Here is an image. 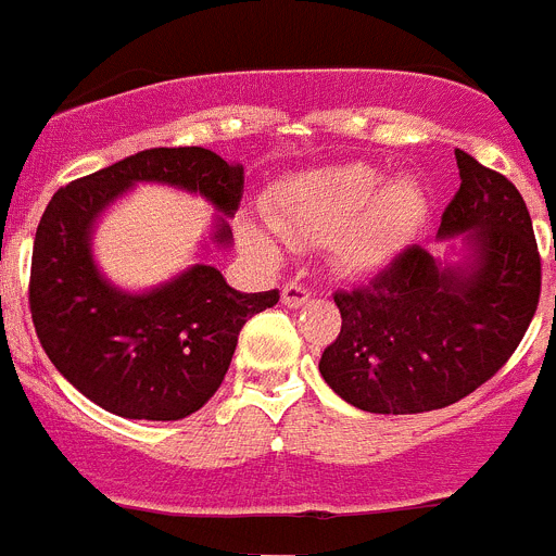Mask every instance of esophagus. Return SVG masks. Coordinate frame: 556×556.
Returning <instances> with one entry per match:
<instances>
[{"label": "esophagus", "mask_w": 556, "mask_h": 556, "mask_svg": "<svg viewBox=\"0 0 556 556\" xmlns=\"http://www.w3.org/2000/svg\"><path fill=\"white\" fill-rule=\"evenodd\" d=\"M308 301H312V292H308L303 283L292 281L281 289V303L287 308H301V306H306Z\"/></svg>", "instance_id": "34e87169"}]
</instances>
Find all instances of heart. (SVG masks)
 I'll return each mask as SVG.
<instances>
[{
	"label": "heart",
	"instance_id": "b5f03b06",
	"mask_svg": "<svg viewBox=\"0 0 556 556\" xmlns=\"http://www.w3.org/2000/svg\"><path fill=\"white\" fill-rule=\"evenodd\" d=\"M426 217V191L415 178L381 184L367 164L320 166L283 180L267 205V219L292 244H331L342 275H372L390 267ZM242 242L264 262L278 244L255 225H242Z\"/></svg>",
	"mask_w": 556,
	"mask_h": 556
}]
</instances>
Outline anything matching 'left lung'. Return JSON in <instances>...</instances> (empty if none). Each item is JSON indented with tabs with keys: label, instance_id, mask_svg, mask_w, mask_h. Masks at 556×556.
Instances as JSON below:
<instances>
[{
	"label": "left lung",
	"instance_id": "obj_1",
	"mask_svg": "<svg viewBox=\"0 0 556 556\" xmlns=\"http://www.w3.org/2000/svg\"><path fill=\"white\" fill-rule=\"evenodd\" d=\"M456 166L462 184L437 236L465 233V262L443 264L412 244L367 287L333 292L342 328L320 372L356 409L417 415L456 404L507 365L538 312L540 253L520 191L465 150Z\"/></svg>",
	"mask_w": 556,
	"mask_h": 556
}]
</instances>
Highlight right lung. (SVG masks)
Masks as SVG:
<instances>
[{"label": "right lung", "instance_id": "add662e5", "mask_svg": "<svg viewBox=\"0 0 556 556\" xmlns=\"http://www.w3.org/2000/svg\"><path fill=\"white\" fill-rule=\"evenodd\" d=\"M136 184L191 191L233 217L244 169L205 147H155L58 189L33 244L29 312L49 362L88 401L130 420H180L219 390L242 326L281 294L236 292L211 264L150 292L113 287L97 269L91 233ZM225 217L211 236L219 248L233 239Z\"/></svg>", "mask_w": 556, "mask_h": 556}]
</instances>
